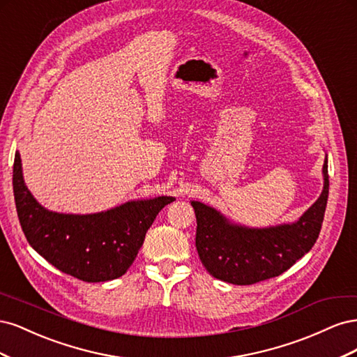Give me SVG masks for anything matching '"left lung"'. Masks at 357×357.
I'll use <instances>...</instances> for the list:
<instances>
[{
    "label": "left lung",
    "instance_id": "1",
    "mask_svg": "<svg viewBox=\"0 0 357 357\" xmlns=\"http://www.w3.org/2000/svg\"><path fill=\"white\" fill-rule=\"evenodd\" d=\"M329 195L328 156L323 190L294 223L248 228L219 210L190 201L197 215V250L205 269L226 283L247 286L277 277L308 253L319 238Z\"/></svg>",
    "mask_w": 357,
    "mask_h": 357
}]
</instances>
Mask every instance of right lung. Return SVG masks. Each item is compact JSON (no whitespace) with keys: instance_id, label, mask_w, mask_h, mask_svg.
Masks as SVG:
<instances>
[{"instance_id":"1","label":"right lung","mask_w":357,"mask_h":357,"mask_svg":"<svg viewBox=\"0 0 357 357\" xmlns=\"http://www.w3.org/2000/svg\"><path fill=\"white\" fill-rule=\"evenodd\" d=\"M13 193L17 218L28 243L59 271L88 283L122 277L132 265L158 213L174 197L134 199L101 213L50 211L25 185L16 152Z\"/></svg>"}]
</instances>
